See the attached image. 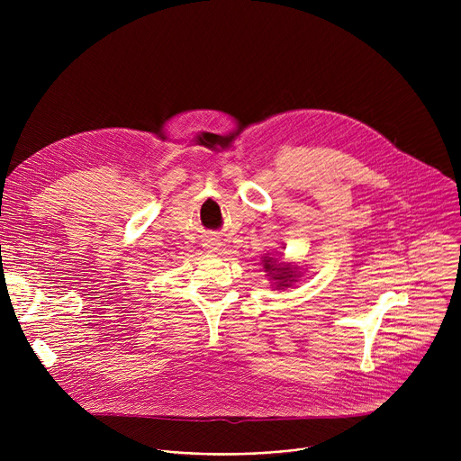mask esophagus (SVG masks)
<instances>
[{
	"label": "esophagus",
	"mask_w": 461,
	"mask_h": 461,
	"mask_svg": "<svg viewBox=\"0 0 461 461\" xmlns=\"http://www.w3.org/2000/svg\"><path fill=\"white\" fill-rule=\"evenodd\" d=\"M204 248H206L208 251H219V249H221V240L215 239V237H208V239L204 240Z\"/></svg>",
	"instance_id": "obj_1"
}]
</instances>
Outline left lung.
I'll return each mask as SVG.
<instances>
[{
	"label": "left lung",
	"instance_id": "obj_1",
	"mask_svg": "<svg viewBox=\"0 0 461 461\" xmlns=\"http://www.w3.org/2000/svg\"><path fill=\"white\" fill-rule=\"evenodd\" d=\"M262 262H265V268L274 274V279L279 281V286H290L292 285V281L295 277L294 268H288V267L281 268V267H277L276 260H272V257L270 258L265 257V260H262Z\"/></svg>",
	"mask_w": 461,
	"mask_h": 461
}]
</instances>
